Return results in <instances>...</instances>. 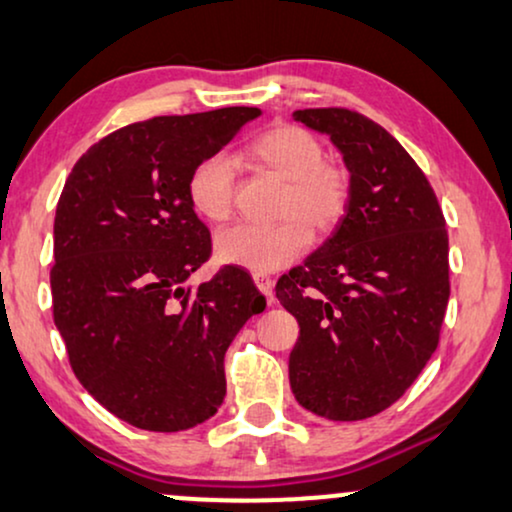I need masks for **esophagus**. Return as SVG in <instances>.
I'll list each match as a JSON object with an SVG mask.
<instances>
[{
	"label": "esophagus",
	"mask_w": 512,
	"mask_h": 512,
	"mask_svg": "<svg viewBox=\"0 0 512 512\" xmlns=\"http://www.w3.org/2000/svg\"><path fill=\"white\" fill-rule=\"evenodd\" d=\"M252 281H255V286L260 288V293L271 302V295H274V281H271L267 274H252Z\"/></svg>",
	"instance_id": "obj_1"
}]
</instances>
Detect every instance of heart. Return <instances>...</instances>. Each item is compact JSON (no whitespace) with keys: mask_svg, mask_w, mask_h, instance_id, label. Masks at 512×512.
<instances>
[{"mask_svg":"<svg viewBox=\"0 0 512 512\" xmlns=\"http://www.w3.org/2000/svg\"><path fill=\"white\" fill-rule=\"evenodd\" d=\"M245 163L286 181L276 226H234L217 236V260L255 274H269L295 262L316 236L340 226L352 200V177L328 163L321 139L300 125H276L245 146ZM191 208L205 222L222 224L234 212L236 165L226 155H208L193 167L186 184Z\"/></svg>","mask_w":512,"mask_h":512,"instance_id":"heart-1","label":"heart"}]
</instances>
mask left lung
<instances>
[{
  "mask_svg": "<svg viewBox=\"0 0 512 512\" xmlns=\"http://www.w3.org/2000/svg\"><path fill=\"white\" fill-rule=\"evenodd\" d=\"M293 118L340 148L352 200L335 234L276 283L300 323L290 387L316 416L364 420L409 390L439 345L446 222L428 177L378 122L347 108Z\"/></svg>",
  "mask_w": 512,
  "mask_h": 512,
  "instance_id": "1",
  "label": "left lung"
}]
</instances>
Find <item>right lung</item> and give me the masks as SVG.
Here are the masks:
<instances>
[{"mask_svg": "<svg viewBox=\"0 0 512 512\" xmlns=\"http://www.w3.org/2000/svg\"><path fill=\"white\" fill-rule=\"evenodd\" d=\"M260 108L163 115L103 137L77 160L54 219L51 297L70 366L103 409L134 428L179 432L215 416L224 354L267 300L250 274L210 260L186 184Z\"/></svg>", "mask_w": 512, "mask_h": 512, "instance_id": "obj_1", "label": "right lung"}]
</instances>
